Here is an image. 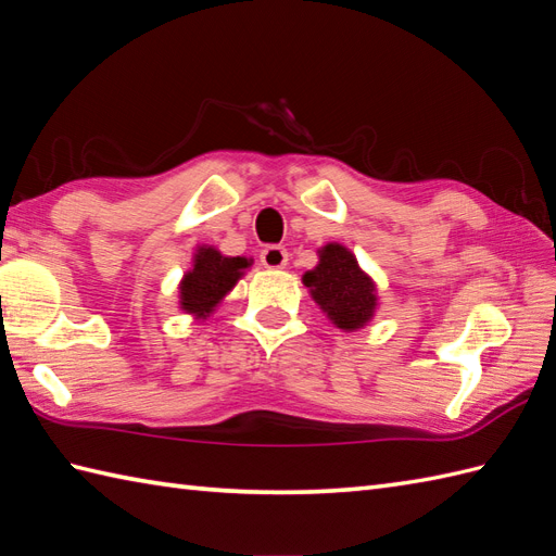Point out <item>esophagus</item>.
<instances>
[{"label": "esophagus", "mask_w": 556, "mask_h": 556, "mask_svg": "<svg viewBox=\"0 0 556 556\" xmlns=\"http://www.w3.org/2000/svg\"><path fill=\"white\" fill-rule=\"evenodd\" d=\"M262 264L266 268H282L288 264V250L280 244H268L262 250Z\"/></svg>", "instance_id": "obj_1"}]
</instances>
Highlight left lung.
<instances>
[{"instance_id":"1","label":"left lung","mask_w":556,"mask_h":556,"mask_svg":"<svg viewBox=\"0 0 556 556\" xmlns=\"http://www.w3.org/2000/svg\"><path fill=\"white\" fill-rule=\"evenodd\" d=\"M304 286L316 304L342 330L366 326L376 312V286L356 264L354 254L338 242L318 250V266L304 274Z\"/></svg>"}]
</instances>
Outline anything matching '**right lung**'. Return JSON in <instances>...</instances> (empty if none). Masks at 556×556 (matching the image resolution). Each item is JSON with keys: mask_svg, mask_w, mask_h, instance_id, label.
Listing matches in <instances>:
<instances>
[{"mask_svg": "<svg viewBox=\"0 0 556 556\" xmlns=\"http://www.w3.org/2000/svg\"><path fill=\"white\" fill-rule=\"evenodd\" d=\"M250 264V258L244 256H224L214 247H200L192 268L180 280V309L206 318L236 288L242 270Z\"/></svg>", "mask_w": 556, "mask_h": 556, "instance_id": "obj_1", "label": "right lung"}]
</instances>
